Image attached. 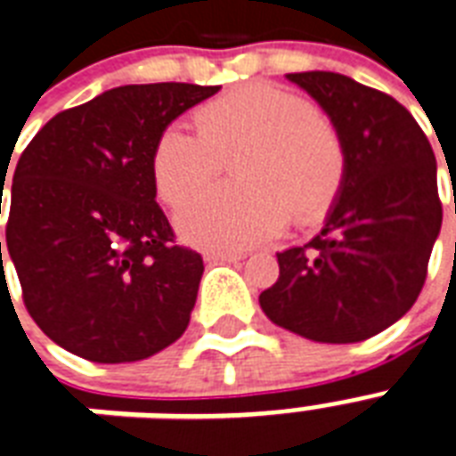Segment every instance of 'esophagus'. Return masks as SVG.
<instances>
[{
  "mask_svg": "<svg viewBox=\"0 0 456 456\" xmlns=\"http://www.w3.org/2000/svg\"><path fill=\"white\" fill-rule=\"evenodd\" d=\"M207 261H221V264H235V261L242 259V254L238 252H207L204 254Z\"/></svg>",
  "mask_w": 456,
  "mask_h": 456,
  "instance_id": "34e87169",
  "label": "esophagus"
}]
</instances>
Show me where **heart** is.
Instances as JSON below:
<instances>
[{"instance_id":"heart-1","label":"heart","mask_w":456,"mask_h":456,"mask_svg":"<svg viewBox=\"0 0 456 456\" xmlns=\"http://www.w3.org/2000/svg\"><path fill=\"white\" fill-rule=\"evenodd\" d=\"M197 135L178 123L159 130L150 173L157 197L178 207L231 159L238 183L197 195L178 214L180 232L211 249H242L276 238L290 214L316 225L333 211L347 178L340 133L321 109L290 90L249 83L195 111Z\"/></svg>"}]
</instances>
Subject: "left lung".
Listing matches in <instances>:
<instances>
[{"label":"left lung","instance_id":"1","mask_svg":"<svg viewBox=\"0 0 456 456\" xmlns=\"http://www.w3.org/2000/svg\"><path fill=\"white\" fill-rule=\"evenodd\" d=\"M340 133L347 178L323 231L278 252L281 276L259 295L276 326L306 340L362 342L419 297L443 224L436 154L390 94L340 73H288Z\"/></svg>","mask_w":456,"mask_h":456}]
</instances>
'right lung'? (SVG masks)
I'll return each mask as SVG.
<instances>
[{"label": "right lung", "mask_w": 456, "mask_h": 456, "mask_svg": "<svg viewBox=\"0 0 456 456\" xmlns=\"http://www.w3.org/2000/svg\"><path fill=\"white\" fill-rule=\"evenodd\" d=\"M216 93L123 85L56 114L23 150L6 247L28 314L59 347L123 363L185 333L204 261L154 202L150 154L159 130Z\"/></svg>", "instance_id": "1"}]
</instances>
